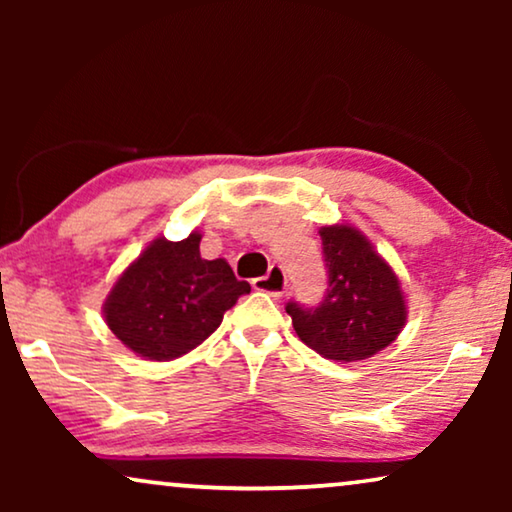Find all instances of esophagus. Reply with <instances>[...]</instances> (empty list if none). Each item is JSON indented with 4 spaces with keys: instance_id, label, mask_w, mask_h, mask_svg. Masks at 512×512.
Here are the masks:
<instances>
[{
    "instance_id": "obj_1",
    "label": "esophagus",
    "mask_w": 512,
    "mask_h": 512,
    "mask_svg": "<svg viewBox=\"0 0 512 512\" xmlns=\"http://www.w3.org/2000/svg\"><path fill=\"white\" fill-rule=\"evenodd\" d=\"M251 284H254L256 291H263L272 298H279L286 291V284L289 282H286V272L282 265H272V268L268 270V275L256 277Z\"/></svg>"
}]
</instances>
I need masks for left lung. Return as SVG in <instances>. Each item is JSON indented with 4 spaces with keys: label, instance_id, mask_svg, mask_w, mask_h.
<instances>
[{
    "label": "left lung",
    "instance_id": "8db88e82",
    "mask_svg": "<svg viewBox=\"0 0 512 512\" xmlns=\"http://www.w3.org/2000/svg\"><path fill=\"white\" fill-rule=\"evenodd\" d=\"M328 289L317 307L286 305L307 347L331 361H363L403 331L408 307L396 272L368 237L345 223L319 230Z\"/></svg>",
    "mask_w": 512,
    "mask_h": 512
}]
</instances>
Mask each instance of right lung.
Masks as SVG:
<instances>
[{"label":"right lung","instance_id":"1","mask_svg":"<svg viewBox=\"0 0 512 512\" xmlns=\"http://www.w3.org/2000/svg\"><path fill=\"white\" fill-rule=\"evenodd\" d=\"M200 240L198 230L181 242L153 240L104 300L111 333L142 359L170 361L188 354L251 291L223 258H202Z\"/></svg>","mask_w":512,"mask_h":512}]
</instances>
